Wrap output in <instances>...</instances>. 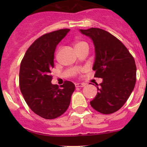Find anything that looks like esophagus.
<instances>
[{"label": "esophagus", "mask_w": 147, "mask_h": 147, "mask_svg": "<svg viewBox=\"0 0 147 147\" xmlns=\"http://www.w3.org/2000/svg\"><path fill=\"white\" fill-rule=\"evenodd\" d=\"M85 85V83H76V84H75V87H83Z\"/></svg>", "instance_id": "esophagus-1"}]
</instances>
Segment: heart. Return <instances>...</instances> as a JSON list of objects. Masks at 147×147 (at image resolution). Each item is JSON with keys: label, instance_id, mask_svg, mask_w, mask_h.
I'll list each match as a JSON object with an SVG mask.
<instances>
[{"label": "heart", "instance_id": "b5f03b06", "mask_svg": "<svg viewBox=\"0 0 147 147\" xmlns=\"http://www.w3.org/2000/svg\"><path fill=\"white\" fill-rule=\"evenodd\" d=\"M83 44H87V43H86V42H83V41H78V42H76L75 43V48H77V47L83 45Z\"/></svg>", "mask_w": 147, "mask_h": 147}]
</instances>
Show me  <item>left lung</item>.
<instances>
[{"label":"left lung","mask_w":147,"mask_h":147,"mask_svg":"<svg viewBox=\"0 0 147 147\" xmlns=\"http://www.w3.org/2000/svg\"><path fill=\"white\" fill-rule=\"evenodd\" d=\"M92 40L95 48L94 77L102 78L98 92L90 105L105 115L118 111L134 88L137 67L133 56L119 39L100 28L80 30Z\"/></svg>","instance_id":"obj_1"}]
</instances>
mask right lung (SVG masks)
<instances>
[{
	"label": "right lung",
	"mask_w": 147,
	"mask_h": 147,
	"mask_svg": "<svg viewBox=\"0 0 147 147\" xmlns=\"http://www.w3.org/2000/svg\"><path fill=\"white\" fill-rule=\"evenodd\" d=\"M69 29L44 34L28 49L20 63L19 86L27 105L38 116L53 119L66 112L75 86L65 81L60 86L51 83L56 46Z\"/></svg>",
	"instance_id": "right-lung-1"
}]
</instances>
